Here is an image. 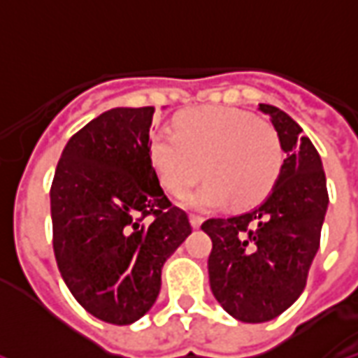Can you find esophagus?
Segmentation results:
<instances>
[{"instance_id":"34e87169","label":"esophagus","mask_w":358,"mask_h":358,"mask_svg":"<svg viewBox=\"0 0 358 358\" xmlns=\"http://www.w3.org/2000/svg\"><path fill=\"white\" fill-rule=\"evenodd\" d=\"M189 222H192V227H194V229H197V227H201L203 219H201L199 215H189Z\"/></svg>"}]
</instances>
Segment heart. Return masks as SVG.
<instances>
[{"instance_id":"1","label":"heart","mask_w":358,"mask_h":358,"mask_svg":"<svg viewBox=\"0 0 358 358\" xmlns=\"http://www.w3.org/2000/svg\"><path fill=\"white\" fill-rule=\"evenodd\" d=\"M149 159L162 187L196 209L252 205L273 187L283 164L279 134L267 120L236 108H196L174 122V134H155Z\"/></svg>"}]
</instances>
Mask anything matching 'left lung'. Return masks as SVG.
I'll list each match as a JSON object with an SVG mask.
<instances>
[{
    "mask_svg": "<svg viewBox=\"0 0 358 358\" xmlns=\"http://www.w3.org/2000/svg\"><path fill=\"white\" fill-rule=\"evenodd\" d=\"M279 134L285 161L262 203L201 224L213 250L209 285L232 318L262 324L277 318L306 287L326 217V174L302 127L271 104H259Z\"/></svg>",
    "mask_w": 358,
    "mask_h": 358,
    "instance_id": "8db88e82",
    "label": "left lung"
}]
</instances>
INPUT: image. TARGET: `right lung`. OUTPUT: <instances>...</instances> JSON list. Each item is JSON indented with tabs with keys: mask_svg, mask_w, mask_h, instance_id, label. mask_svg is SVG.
Instances as JSON below:
<instances>
[{
	"mask_svg": "<svg viewBox=\"0 0 358 358\" xmlns=\"http://www.w3.org/2000/svg\"><path fill=\"white\" fill-rule=\"evenodd\" d=\"M153 112L112 108L91 120L67 141L50 189L59 273L89 314L116 326L151 310L164 262L192 232L149 159Z\"/></svg>",
	"mask_w": 358,
	"mask_h": 358,
	"instance_id": "1",
	"label": "right lung"
}]
</instances>
